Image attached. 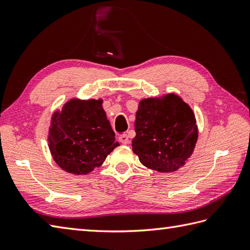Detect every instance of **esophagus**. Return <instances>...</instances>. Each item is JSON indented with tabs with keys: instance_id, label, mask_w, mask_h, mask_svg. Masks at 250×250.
Instances as JSON below:
<instances>
[{
	"instance_id": "1",
	"label": "esophagus",
	"mask_w": 250,
	"mask_h": 250,
	"mask_svg": "<svg viewBox=\"0 0 250 250\" xmlns=\"http://www.w3.org/2000/svg\"><path fill=\"white\" fill-rule=\"evenodd\" d=\"M118 141L121 143V144H124V145L129 144V136L126 135V134H121L118 137Z\"/></svg>"
}]
</instances>
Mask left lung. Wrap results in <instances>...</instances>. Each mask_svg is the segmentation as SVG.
Returning a JSON list of instances; mask_svg holds the SVG:
<instances>
[{
    "mask_svg": "<svg viewBox=\"0 0 250 250\" xmlns=\"http://www.w3.org/2000/svg\"><path fill=\"white\" fill-rule=\"evenodd\" d=\"M134 125L132 150L143 166L161 173L182 167L198 141L192 109L174 93L142 100Z\"/></svg>",
    "mask_w": 250,
    "mask_h": 250,
    "instance_id": "left-lung-1",
    "label": "left lung"
}]
</instances>
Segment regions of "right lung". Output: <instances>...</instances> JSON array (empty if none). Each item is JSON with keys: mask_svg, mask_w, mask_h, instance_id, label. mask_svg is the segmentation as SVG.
Returning a JSON list of instances; mask_svg holds the SVG:
<instances>
[{"mask_svg": "<svg viewBox=\"0 0 250 250\" xmlns=\"http://www.w3.org/2000/svg\"><path fill=\"white\" fill-rule=\"evenodd\" d=\"M103 100L72 99L52 115L49 150L65 172L87 175L101 167L119 143L103 109Z\"/></svg>", "mask_w": 250, "mask_h": 250, "instance_id": "1", "label": "right lung"}]
</instances>
